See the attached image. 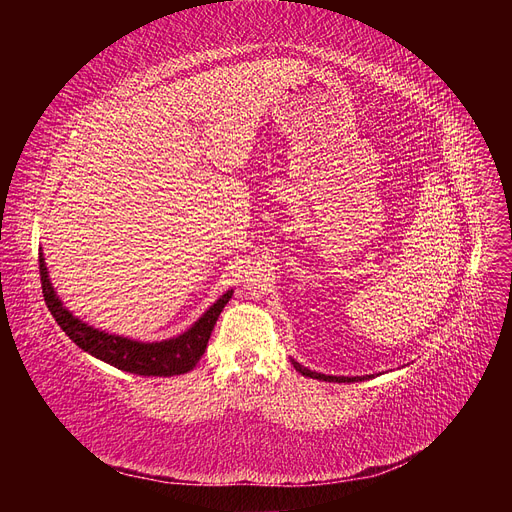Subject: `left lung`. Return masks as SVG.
Segmentation results:
<instances>
[{
  "label": "left lung",
  "mask_w": 512,
  "mask_h": 512,
  "mask_svg": "<svg viewBox=\"0 0 512 512\" xmlns=\"http://www.w3.org/2000/svg\"><path fill=\"white\" fill-rule=\"evenodd\" d=\"M292 365H294V369L299 371V374H303V376H307V378H314V380H324V382H356V380H367V376L346 378V376H327V374H318V371L307 369V367H303L301 363H297L294 359H292Z\"/></svg>",
  "instance_id": "1"
}]
</instances>
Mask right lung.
Masks as SVG:
<instances>
[{
    "label": "right lung",
    "instance_id": "add662e5",
    "mask_svg": "<svg viewBox=\"0 0 512 512\" xmlns=\"http://www.w3.org/2000/svg\"><path fill=\"white\" fill-rule=\"evenodd\" d=\"M40 282L46 307L51 309V314L59 327L64 329V333L76 346L89 352L91 356H96V359L121 371H130V374L136 376L188 374L190 369L196 367L200 356L205 354L215 322H218L224 305L232 297V290H226L188 331H183L177 337L162 339V342H138V339L106 333L102 329L91 327V324H87L79 316H74L64 305V301L59 299V294L51 284L44 254H40Z\"/></svg>",
    "mask_w": 512,
    "mask_h": 512
}]
</instances>
